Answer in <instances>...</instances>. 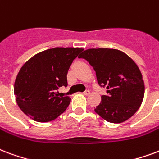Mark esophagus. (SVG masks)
I'll use <instances>...</instances> for the list:
<instances>
[{
	"label": "esophagus",
	"instance_id": "obj_1",
	"mask_svg": "<svg viewBox=\"0 0 159 159\" xmlns=\"http://www.w3.org/2000/svg\"><path fill=\"white\" fill-rule=\"evenodd\" d=\"M83 94L86 95V96H88V95L90 94V91H89V90H86V91L83 92Z\"/></svg>",
	"mask_w": 159,
	"mask_h": 159
}]
</instances>
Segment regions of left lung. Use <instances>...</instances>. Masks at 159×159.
Returning <instances> with one entry per match:
<instances>
[{"label": "left lung", "instance_id": "8db88e82", "mask_svg": "<svg viewBox=\"0 0 159 159\" xmlns=\"http://www.w3.org/2000/svg\"><path fill=\"white\" fill-rule=\"evenodd\" d=\"M79 58L87 60L96 72L101 87L108 95L101 96L94 111L110 123H121L138 110L145 86L141 70L130 56L116 49H89Z\"/></svg>", "mask_w": 159, "mask_h": 159}]
</instances>
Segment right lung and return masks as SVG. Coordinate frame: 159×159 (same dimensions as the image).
I'll return each instance as SVG.
<instances>
[{"instance_id":"add662e5","label":"right lung","mask_w":159,"mask_h":159,"mask_svg":"<svg viewBox=\"0 0 159 159\" xmlns=\"http://www.w3.org/2000/svg\"><path fill=\"white\" fill-rule=\"evenodd\" d=\"M82 48L56 47L43 50L24 63L14 84L17 105L38 122L54 120L65 112L70 98L59 96L57 90L67 86L69 67Z\"/></svg>"}]
</instances>
